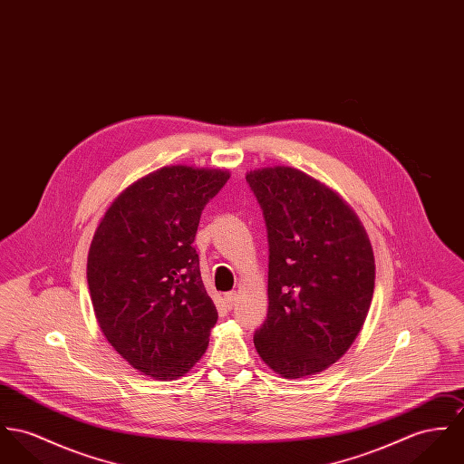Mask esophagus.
<instances>
[{
    "mask_svg": "<svg viewBox=\"0 0 464 464\" xmlns=\"http://www.w3.org/2000/svg\"><path fill=\"white\" fill-rule=\"evenodd\" d=\"M237 298H238V295H237V291H229V293H226L224 295V300H226V305L231 309V307H235V304H237Z\"/></svg>",
    "mask_w": 464,
    "mask_h": 464,
    "instance_id": "obj_1",
    "label": "esophagus"
}]
</instances>
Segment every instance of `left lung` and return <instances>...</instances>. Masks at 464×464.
Segmentation results:
<instances>
[{
  "mask_svg": "<svg viewBox=\"0 0 464 464\" xmlns=\"http://www.w3.org/2000/svg\"><path fill=\"white\" fill-rule=\"evenodd\" d=\"M266 226L268 314L254 334L285 378L321 372L357 339L374 291V256L357 215L293 168L247 173Z\"/></svg>",
  "mask_w": 464,
  "mask_h": 464,
  "instance_id": "obj_1",
  "label": "left lung"
}]
</instances>
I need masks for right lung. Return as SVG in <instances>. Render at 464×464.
<instances>
[{
    "label": "right lung",
    "mask_w": 464,
    "mask_h": 464,
    "mask_svg": "<svg viewBox=\"0 0 464 464\" xmlns=\"http://www.w3.org/2000/svg\"><path fill=\"white\" fill-rule=\"evenodd\" d=\"M227 171L169 166L127 187L101 220L86 277L101 330L134 369L183 376L208 348L217 309L194 238Z\"/></svg>",
    "instance_id": "right-lung-1"
}]
</instances>
